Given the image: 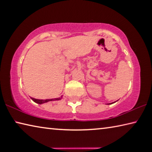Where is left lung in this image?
Masks as SVG:
<instances>
[{
  "instance_id": "left-lung-1",
  "label": "left lung",
  "mask_w": 152,
  "mask_h": 152,
  "mask_svg": "<svg viewBox=\"0 0 152 152\" xmlns=\"http://www.w3.org/2000/svg\"><path fill=\"white\" fill-rule=\"evenodd\" d=\"M116 102H117V101H116ZM115 102H113V103H107V104H108V105H110V104H112V103H114Z\"/></svg>"
}]
</instances>
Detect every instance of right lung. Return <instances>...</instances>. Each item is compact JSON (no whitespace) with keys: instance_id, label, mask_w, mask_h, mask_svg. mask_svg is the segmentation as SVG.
Here are the masks:
<instances>
[{"instance_id":"add662e5","label":"right lung","mask_w":152,"mask_h":152,"mask_svg":"<svg viewBox=\"0 0 152 152\" xmlns=\"http://www.w3.org/2000/svg\"><path fill=\"white\" fill-rule=\"evenodd\" d=\"M62 97H63V95H61V97L59 98H55V99H35L33 97H31V99H32L33 102H34L35 103H38V104H42V103H47L49 102H54V101H59L61 100Z\"/></svg>"}]
</instances>
